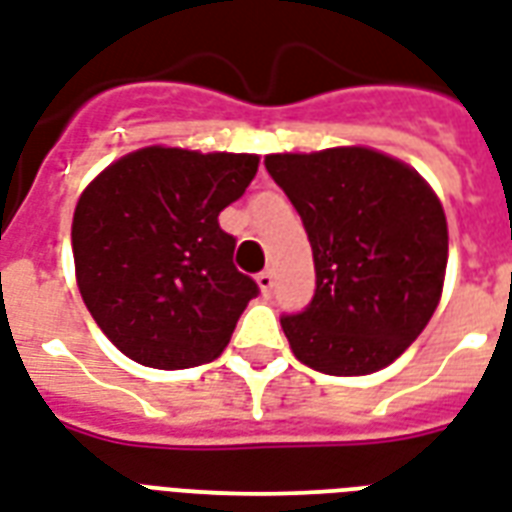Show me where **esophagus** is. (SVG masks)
<instances>
[{"mask_svg": "<svg viewBox=\"0 0 512 512\" xmlns=\"http://www.w3.org/2000/svg\"><path fill=\"white\" fill-rule=\"evenodd\" d=\"M257 285L263 290V295H268L274 290V271H263V274H257Z\"/></svg>", "mask_w": 512, "mask_h": 512, "instance_id": "34e87169", "label": "esophagus"}]
</instances>
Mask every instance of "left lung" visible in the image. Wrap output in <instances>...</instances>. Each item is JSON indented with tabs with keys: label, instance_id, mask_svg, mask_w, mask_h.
I'll list each match as a JSON object with an SVG mask.
<instances>
[{
	"label": "left lung",
	"instance_id": "8db88e82",
	"mask_svg": "<svg viewBox=\"0 0 512 512\" xmlns=\"http://www.w3.org/2000/svg\"><path fill=\"white\" fill-rule=\"evenodd\" d=\"M266 170L301 214L317 287L282 314L295 358L314 372H380L437 309L448 266V222L418 170L363 146L268 154Z\"/></svg>",
	"mask_w": 512,
	"mask_h": 512
}]
</instances>
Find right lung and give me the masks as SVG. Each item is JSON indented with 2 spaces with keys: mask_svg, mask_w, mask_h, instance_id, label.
<instances>
[{
  "mask_svg": "<svg viewBox=\"0 0 512 512\" xmlns=\"http://www.w3.org/2000/svg\"><path fill=\"white\" fill-rule=\"evenodd\" d=\"M257 154L146 146L83 189L73 217L75 279L102 333L135 363L214 361L257 290L233 266L219 211L257 173Z\"/></svg>",
  "mask_w": 512,
  "mask_h": 512,
  "instance_id": "1",
  "label": "right lung"
}]
</instances>
